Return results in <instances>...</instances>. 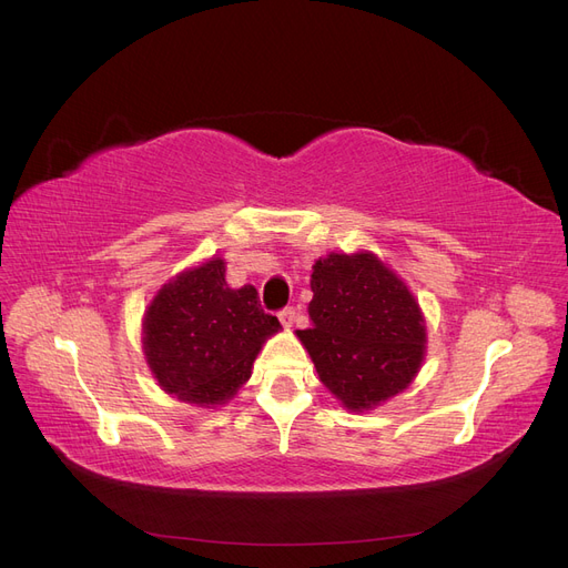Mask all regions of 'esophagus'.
I'll list each match as a JSON object with an SVG mask.
<instances>
[{
    "instance_id": "1",
    "label": "esophagus",
    "mask_w": 568,
    "mask_h": 568,
    "mask_svg": "<svg viewBox=\"0 0 568 568\" xmlns=\"http://www.w3.org/2000/svg\"><path fill=\"white\" fill-rule=\"evenodd\" d=\"M280 322H282L284 328H291L293 322H296V307H284L280 312Z\"/></svg>"
}]
</instances>
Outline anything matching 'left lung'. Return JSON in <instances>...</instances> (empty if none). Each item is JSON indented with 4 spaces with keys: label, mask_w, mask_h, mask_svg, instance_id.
I'll list each match as a JSON object with an SVG mask.
<instances>
[{
    "label": "left lung",
    "mask_w": 568,
    "mask_h": 568,
    "mask_svg": "<svg viewBox=\"0 0 568 568\" xmlns=\"http://www.w3.org/2000/svg\"><path fill=\"white\" fill-rule=\"evenodd\" d=\"M312 326L296 331L316 373L347 410L400 394L424 361L419 303L375 254H328L312 267Z\"/></svg>",
    "instance_id": "8db88e82"
}]
</instances>
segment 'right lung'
<instances>
[{"instance_id":"obj_1","label":"right lung","mask_w":568,"mask_h":568,"mask_svg":"<svg viewBox=\"0 0 568 568\" xmlns=\"http://www.w3.org/2000/svg\"><path fill=\"white\" fill-rule=\"evenodd\" d=\"M282 326L258 291L225 284L223 258L170 280L144 314V356L158 384L179 400L219 405L252 375L265 339Z\"/></svg>"}]
</instances>
